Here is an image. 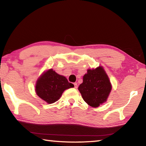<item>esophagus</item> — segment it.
Segmentation results:
<instances>
[{
	"mask_svg": "<svg viewBox=\"0 0 146 146\" xmlns=\"http://www.w3.org/2000/svg\"><path fill=\"white\" fill-rule=\"evenodd\" d=\"M74 86H75V88H78V85H77V83H74Z\"/></svg>",
	"mask_w": 146,
	"mask_h": 146,
	"instance_id": "obj_1",
	"label": "esophagus"
}]
</instances>
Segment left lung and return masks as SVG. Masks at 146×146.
Here are the masks:
<instances>
[{
  "label": "left lung",
  "instance_id": "1",
  "mask_svg": "<svg viewBox=\"0 0 146 146\" xmlns=\"http://www.w3.org/2000/svg\"><path fill=\"white\" fill-rule=\"evenodd\" d=\"M111 89V84L104 69L98 66L95 69H88L78 91L88 105L98 108L107 101Z\"/></svg>",
  "mask_w": 146,
  "mask_h": 146
}]
</instances>
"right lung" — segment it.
<instances>
[{"label":"right lung","instance_id":"obj_1","mask_svg":"<svg viewBox=\"0 0 146 146\" xmlns=\"http://www.w3.org/2000/svg\"><path fill=\"white\" fill-rule=\"evenodd\" d=\"M73 87L74 85L69 82L65 76L49 69L43 72L36 80L35 92L46 102L53 104L60 98L64 91Z\"/></svg>","mask_w":146,"mask_h":146}]
</instances>
